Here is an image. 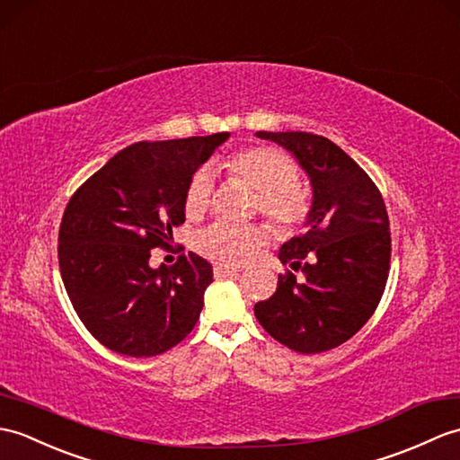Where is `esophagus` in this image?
<instances>
[{"label":"esophagus","instance_id":"obj_1","mask_svg":"<svg viewBox=\"0 0 460 460\" xmlns=\"http://www.w3.org/2000/svg\"><path fill=\"white\" fill-rule=\"evenodd\" d=\"M237 272L239 270L231 269V266H223V264L213 266V274H216V279H223V276H234Z\"/></svg>","mask_w":460,"mask_h":460}]
</instances>
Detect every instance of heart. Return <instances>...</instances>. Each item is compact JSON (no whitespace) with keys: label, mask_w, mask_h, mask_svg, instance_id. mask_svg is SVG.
I'll return each instance as SVG.
<instances>
[{"label":"heart","mask_w":460,"mask_h":460,"mask_svg":"<svg viewBox=\"0 0 460 460\" xmlns=\"http://www.w3.org/2000/svg\"><path fill=\"white\" fill-rule=\"evenodd\" d=\"M227 174L241 180L256 191V209L269 217L276 229L294 231L304 226L312 211L307 190L297 184V164L272 146H249L221 160ZM211 176L208 170H198L190 178L184 194V211L190 219L201 217L211 201ZM266 239L259 226H234L216 223L201 231L196 249L209 261L237 266L251 261Z\"/></svg>","instance_id":"1"}]
</instances>
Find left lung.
Wrapping results in <instances>:
<instances>
[{
	"instance_id": "8db88e82",
	"label": "left lung",
	"mask_w": 460,
	"mask_h": 460,
	"mask_svg": "<svg viewBox=\"0 0 460 460\" xmlns=\"http://www.w3.org/2000/svg\"><path fill=\"white\" fill-rule=\"evenodd\" d=\"M294 153L314 188L307 229L282 244L269 300L254 304L266 333L302 355L349 341L380 304L390 270V221L375 181L343 148L305 131L266 133Z\"/></svg>"
}]
</instances>
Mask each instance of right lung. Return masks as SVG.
Here are the masks:
<instances>
[{"label": "right lung", "mask_w": 460, "mask_h": 460, "mask_svg": "<svg viewBox=\"0 0 460 460\" xmlns=\"http://www.w3.org/2000/svg\"><path fill=\"white\" fill-rule=\"evenodd\" d=\"M229 133L141 141L108 160L74 191L58 231L64 288L85 329L119 355H163L199 319L211 264L180 254L151 269V249L170 247L186 221L190 178Z\"/></svg>", "instance_id": "add662e5"}]
</instances>
